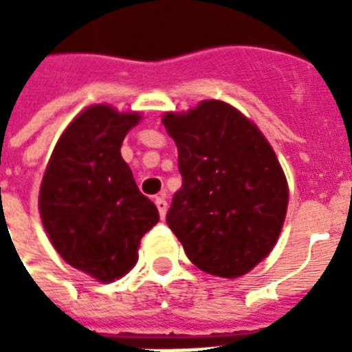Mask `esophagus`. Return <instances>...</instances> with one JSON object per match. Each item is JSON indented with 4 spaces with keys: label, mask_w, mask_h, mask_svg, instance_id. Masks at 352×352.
I'll list each match as a JSON object with an SVG mask.
<instances>
[{
    "label": "esophagus",
    "mask_w": 352,
    "mask_h": 352,
    "mask_svg": "<svg viewBox=\"0 0 352 352\" xmlns=\"http://www.w3.org/2000/svg\"><path fill=\"white\" fill-rule=\"evenodd\" d=\"M154 204H156V207H158V213H160V217L164 219L166 213H168V198H166L164 194H160V196H156Z\"/></svg>",
    "instance_id": "1"
}]
</instances>
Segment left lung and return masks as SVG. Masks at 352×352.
I'll list each match as a JSON object with an SVG mask.
<instances>
[{"label": "left lung", "mask_w": 352, "mask_h": 352, "mask_svg": "<svg viewBox=\"0 0 352 352\" xmlns=\"http://www.w3.org/2000/svg\"><path fill=\"white\" fill-rule=\"evenodd\" d=\"M179 151L183 186L168 226L201 272L236 279L273 251L285 224L288 183L251 118L221 100L162 116Z\"/></svg>", "instance_id": "8db88e82"}]
</instances>
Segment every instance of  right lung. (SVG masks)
I'll use <instances>...</instances> for the list:
<instances>
[{"mask_svg": "<svg viewBox=\"0 0 352 352\" xmlns=\"http://www.w3.org/2000/svg\"><path fill=\"white\" fill-rule=\"evenodd\" d=\"M141 118L107 103L82 109L62 131L43 173L39 214L50 243L100 283L120 279L138 264L141 237L160 221L120 154Z\"/></svg>", "mask_w": 352, "mask_h": 352, "instance_id": "right-lung-1", "label": "right lung"}]
</instances>
